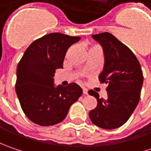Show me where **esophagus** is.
<instances>
[{
	"instance_id": "esophagus-1",
	"label": "esophagus",
	"mask_w": 151,
	"mask_h": 151,
	"mask_svg": "<svg viewBox=\"0 0 151 151\" xmlns=\"http://www.w3.org/2000/svg\"><path fill=\"white\" fill-rule=\"evenodd\" d=\"M82 91H83V94H84V95H87V94H88V91H87L86 88H85V87L82 88Z\"/></svg>"
}]
</instances>
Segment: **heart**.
<instances>
[{"label":"heart","instance_id":"heart-1","mask_svg":"<svg viewBox=\"0 0 151 151\" xmlns=\"http://www.w3.org/2000/svg\"><path fill=\"white\" fill-rule=\"evenodd\" d=\"M98 47H99L98 45H94V46H92V47L91 48L90 50H93V49H96V48H98Z\"/></svg>","mask_w":151,"mask_h":151}]
</instances>
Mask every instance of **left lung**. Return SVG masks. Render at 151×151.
I'll use <instances>...</instances> for the list:
<instances>
[{
	"instance_id": "left-lung-1",
	"label": "left lung",
	"mask_w": 151,
	"mask_h": 151,
	"mask_svg": "<svg viewBox=\"0 0 151 151\" xmlns=\"http://www.w3.org/2000/svg\"><path fill=\"white\" fill-rule=\"evenodd\" d=\"M101 44L104 53V68L99 76L101 83L107 84L106 99L95 91L97 106L89 113L91 121L105 129L121 127L130 118L137 107L143 85V72L134 54L109 32L92 35Z\"/></svg>"
}]
</instances>
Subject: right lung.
I'll use <instances>...</instances> for the list:
<instances>
[{
  "label": "right lung",
  "mask_w": 151,
  "mask_h": 151,
  "mask_svg": "<svg viewBox=\"0 0 151 151\" xmlns=\"http://www.w3.org/2000/svg\"><path fill=\"white\" fill-rule=\"evenodd\" d=\"M80 38L60 32L44 35L28 46L19 61L16 92L23 113L34 124L45 127L60 123L81 96L77 84L55 87L53 79L55 70L63 68L69 47Z\"/></svg>",
  "instance_id": "add662e5"
}]
</instances>
